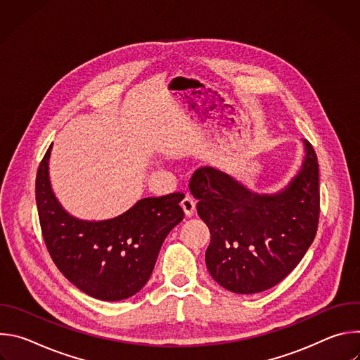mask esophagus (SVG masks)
<instances>
[{"instance_id":"obj_1","label":"esophagus","mask_w":360,"mask_h":360,"mask_svg":"<svg viewBox=\"0 0 360 360\" xmlns=\"http://www.w3.org/2000/svg\"><path fill=\"white\" fill-rule=\"evenodd\" d=\"M181 207L184 210V214L186 218H191L195 214V202L192 198L186 196L182 202H181Z\"/></svg>"}]
</instances>
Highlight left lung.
<instances>
[{
  "mask_svg": "<svg viewBox=\"0 0 360 360\" xmlns=\"http://www.w3.org/2000/svg\"><path fill=\"white\" fill-rule=\"evenodd\" d=\"M303 143L302 169L274 195L255 193L212 167L193 172L189 191L211 233L205 262L225 289L242 295L271 289L312 245L321 214L319 165L314 146Z\"/></svg>",
  "mask_w": 360,
  "mask_h": 360,
  "instance_id": "1",
  "label": "left lung"
}]
</instances>
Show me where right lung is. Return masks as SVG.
Returning <instances> with one entry per match:
<instances>
[{
	"label": "right lung",
	"instance_id": "obj_1",
	"mask_svg": "<svg viewBox=\"0 0 360 360\" xmlns=\"http://www.w3.org/2000/svg\"><path fill=\"white\" fill-rule=\"evenodd\" d=\"M51 146L38 167L35 199L46 249L61 274L86 295L122 300L148 282L167 235L184 219L181 192L143 198L107 221L71 217L53 193L48 176Z\"/></svg>",
	"mask_w": 360,
	"mask_h": 360
}]
</instances>
